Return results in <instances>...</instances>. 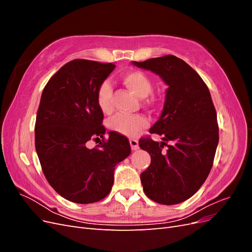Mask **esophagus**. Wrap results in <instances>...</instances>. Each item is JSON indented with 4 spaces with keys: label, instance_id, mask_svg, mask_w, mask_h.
<instances>
[{
    "label": "esophagus",
    "instance_id": "1",
    "mask_svg": "<svg viewBox=\"0 0 252 252\" xmlns=\"http://www.w3.org/2000/svg\"><path fill=\"white\" fill-rule=\"evenodd\" d=\"M129 143H130V147L132 150H138L139 149V142L135 139H130L129 140Z\"/></svg>",
    "mask_w": 252,
    "mask_h": 252
}]
</instances>
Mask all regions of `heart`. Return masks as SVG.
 <instances>
[{
  "instance_id": "1",
  "label": "heart",
  "mask_w": 252,
  "mask_h": 252,
  "mask_svg": "<svg viewBox=\"0 0 252 252\" xmlns=\"http://www.w3.org/2000/svg\"><path fill=\"white\" fill-rule=\"evenodd\" d=\"M121 81L132 93L141 98L148 96L152 91V82L146 73L140 70H131L122 74ZM112 87L108 81L100 84L96 93V103L100 110L108 114L112 111ZM148 103H152L149 101ZM148 120L142 114L119 113L108 121L112 131L126 136L138 135L148 126Z\"/></svg>"
}]
</instances>
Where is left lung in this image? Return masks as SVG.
Here are the masks:
<instances>
[{
	"instance_id": "8db88e82",
	"label": "left lung",
	"mask_w": 252,
	"mask_h": 252,
	"mask_svg": "<svg viewBox=\"0 0 252 252\" xmlns=\"http://www.w3.org/2000/svg\"><path fill=\"white\" fill-rule=\"evenodd\" d=\"M132 64L159 75L168 86L161 117L149 130L161 135L162 142L139 141L151 157L141 173L143 190L159 204L182 203L204 184L218 147L217 112L209 89L199 73L171 55Z\"/></svg>"
}]
</instances>
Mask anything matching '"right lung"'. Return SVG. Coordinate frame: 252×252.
I'll use <instances>...</instances> for the list:
<instances>
[{"label":"right lung","mask_w":252,"mask_h":252,"mask_svg":"<svg viewBox=\"0 0 252 252\" xmlns=\"http://www.w3.org/2000/svg\"><path fill=\"white\" fill-rule=\"evenodd\" d=\"M116 65L77 59L65 64L45 86L36 113L35 150L50 186L64 199L90 204L107 195L114 168L130 155L127 138L108 132L96 103L100 84ZM102 139L94 149L90 139Z\"/></svg>","instance_id":"add662e5"}]
</instances>
